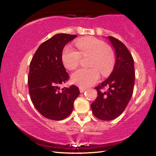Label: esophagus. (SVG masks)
I'll return each mask as SVG.
<instances>
[{
  "label": "esophagus",
  "mask_w": 156,
  "mask_h": 156,
  "mask_svg": "<svg viewBox=\"0 0 156 156\" xmlns=\"http://www.w3.org/2000/svg\"><path fill=\"white\" fill-rule=\"evenodd\" d=\"M79 89H80V93H83V92L86 90V88H84V87H79Z\"/></svg>",
  "instance_id": "esophagus-1"
}]
</instances>
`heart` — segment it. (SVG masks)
<instances>
[{"label": "heart", "mask_w": 156, "mask_h": 156, "mask_svg": "<svg viewBox=\"0 0 156 156\" xmlns=\"http://www.w3.org/2000/svg\"><path fill=\"white\" fill-rule=\"evenodd\" d=\"M78 51L70 46L65 47L62 53V61L65 67L73 70L78 67L81 56H91L89 62L91 68L79 69L73 72L72 82L80 87H87L96 83L100 78V70L103 76L112 72L115 63L113 51L104 41L94 37H87L76 41Z\"/></svg>", "instance_id": "obj_1"}]
</instances>
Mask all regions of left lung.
Returning <instances> with one entry per match:
<instances>
[{"mask_svg": "<svg viewBox=\"0 0 156 156\" xmlns=\"http://www.w3.org/2000/svg\"><path fill=\"white\" fill-rule=\"evenodd\" d=\"M114 49L115 62L109 77L95 89L98 96L91 103L94 115L102 120H112L118 118L127 106L133 91L135 83L134 61L131 53L122 42L108 36ZM107 86V92L102 90Z\"/></svg>", "mask_w": 156, "mask_h": 156, "instance_id": "obj_1", "label": "left lung"}]
</instances>
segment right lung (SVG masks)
<instances>
[{
  "instance_id": "add662e5",
  "label": "right lung",
  "mask_w": 156,
  "mask_h": 156,
  "mask_svg": "<svg viewBox=\"0 0 156 156\" xmlns=\"http://www.w3.org/2000/svg\"><path fill=\"white\" fill-rule=\"evenodd\" d=\"M76 37L56 34L39 46L30 62L28 87L31 100L38 112L50 120L68 117L80 94L75 85L60 89V85L69 78L62 64V50Z\"/></svg>"
}]
</instances>
